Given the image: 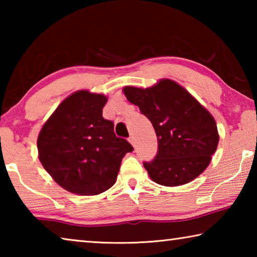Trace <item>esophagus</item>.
Listing matches in <instances>:
<instances>
[{
    "instance_id": "1",
    "label": "esophagus",
    "mask_w": 257,
    "mask_h": 257,
    "mask_svg": "<svg viewBox=\"0 0 257 257\" xmlns=\"http://www.w3.org/2000/svg\"><path fill=\"white\" fill-rule=\"evenodd\" d=\"M129 142H130V144H132L133 146L136 145V139H135V136H134V135H132V136L129 137Z\"/></svg>"
}]
</instances>
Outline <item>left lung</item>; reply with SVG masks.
Masks as SVG:
<instances>
[{
  "label": "left lung",
  "mask_w": 257,
  "mask_h": 257,
  "mask_svg": "<svg viewBox=\"0 0 257 257\" xmlns=\"http://www.w3.org/2000/svg\"><path fill=\"white\" fill-rule=\"evenodd\" d=\"M123 93L151 121L158 137L155 158L143 163L151 179L172 187L201 175L219 143L215 120L210 112L169 79L145 89L127 86Z\"/></svg>",
  "instance_id": "left-lung-1"
}]
</instances>
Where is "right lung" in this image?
I'll use <instances>...</instances> for the list:
<instances>
[{"instance_id":"add662e5","label":"right lung","mask_w":257,"mask_h":257,"mask_svg":"<svg viewBox=\"0 0 257 257\" xmlns=\"http://www.w3.org/2000/svg\"><path fill=\"white\" fill-rule=\"evenodd\" d=\"M106 97L80 90L56 107L37 139L40 161L56 184L77 195H97L114 185L123 156L134 151L103 118Z\"/></svg>"}]
</instances>
